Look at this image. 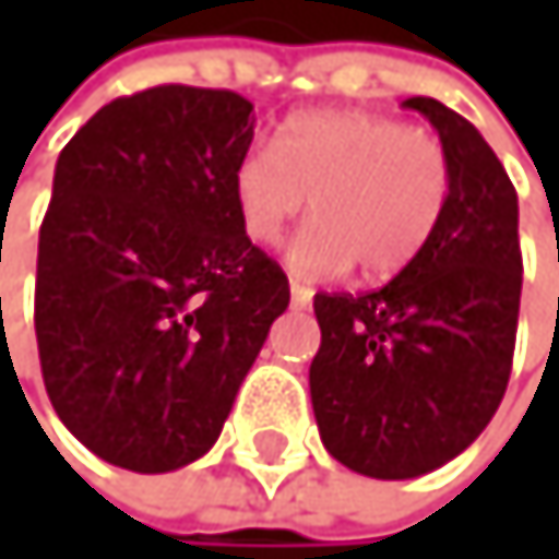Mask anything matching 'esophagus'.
Returning <instances> with one entry per match:
<instances>
[{
	"instance_id": "34e87169",
	"label": "esophagus",
	"mask_w": 559,
	"mask_h": 559,
	"mask_svg": "<svg viewBox=\"0 0 559 559\" xmlns=\"http://www.w3.org/2000/svg\"><path fill=\"white\" fill-rule=\"evenodd\" d=\"M311 288L301 285V282H292V308H308L311 305Z\"/></svg>"
}]
</instances>
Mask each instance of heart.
<instances>
[{
    "mask_svg": "<svg viewBox=\"0 0 559 559\" xmlns=\"http://www.w3.org/2000/svg\"><path fill=\"white\" fill-rule=\"evenodd\" d=\"M288 245L301 277H332L358 264L365 277L409 267L453 198L445 143L402 120L361 110H311L285 120L277 146H251L234 170V201L258 245H274L308 207Z\"/></svg>",
    "mask_w": 559,
    "mask_h": 559,
    "instance_id": "obj_1",
    "label": "heart"
}]
</instances>
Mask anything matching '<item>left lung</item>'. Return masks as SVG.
Listing matches in <instances>:
<instances>
[{
    "mask_svg": "<svg viewBox=\"0 0 559 559\" xmlns=\"http://www.w3.org/2000/svg\"><path fill=\"white\" fill-rule=\"evenodd\" d=\"M453 160V198L426 251L385 288L314 295L308 385L321 442L372 479L456 460L500 409L516 345L523 258L516 190L483 133L409 96Z\"/></svg>",
    "mask_w": 559,
    "mask_h": 559,
    "instance_id": "obj_1",
    "label": "left lung"
}]
</instances>
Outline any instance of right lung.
Listing matches in <instances>:
<instances>
[{"label":"right lung","instance_id":"right-lung-1","mask_svg":"<svg viewBox=\"0 0 559 559\" xmlns=\"http://www.w3.org/2000/svg\"><path fill=\"white\" fill-rule=\"evenodd\" d=\"M251 140V99L170 83L106 103L56 160L36 261L43 382L62 426L120 469L201 460L292 301L234 201Z\"/></svg>","mask_w":559,"mask_h":559}]
</instances>
